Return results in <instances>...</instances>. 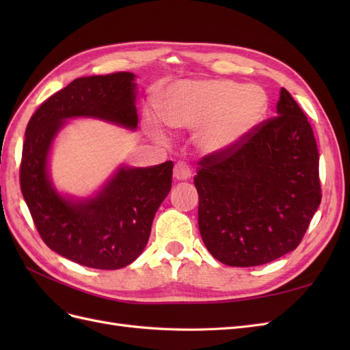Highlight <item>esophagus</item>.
<instances>
[{
    "label": "esophagus",
    "instance_id": "obj_1",
    "mask_svg": "<svg viewBox=\"0 0 350 350\" xmlns=\"http://www.w3.org/2000/svg\"><path fill=\"white\" fill-rule=\"evenodd\" d=\"M174 178L176 181H187V179L191 178V169L188 167V165L178 162L174 167Z\"/></svg>",
    "mask_w": 350,
    "mask_h": 350
}]
</instances>
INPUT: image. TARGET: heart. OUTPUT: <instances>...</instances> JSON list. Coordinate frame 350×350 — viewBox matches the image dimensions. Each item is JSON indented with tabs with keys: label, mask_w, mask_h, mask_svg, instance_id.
Masks as SVG:
<instances>
[{
	"label": "heart",
	"mask_w": 350,
	"mask_h": 350,
	"mask_svg": "<svg viewBox=\"0 0 350 350\" xmlns=\"http://www.w3.org/2000/svg\"><path fill=\"white\" fill-rule=\"evenodd\" d=\"M269 105L267 92L257 84L229 79L181 80L165 92L161 115L171 129H198L194 135L198 152L219 156L248 139Z\"/></svg>",
	"instance_id": "heart-1"
}]
</instances>
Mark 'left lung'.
Masks as SVG:
<instances>
[{
	"label": "left lung",
	"mask_w": 350,
	"mask_h": 350,
	"mask_svg": "<svg viewBox=\"0 0 350 350\" xmlns=\"http://www.w3.org/2000/svg\"><path fill=\"white\" fill-rule=\"evenodd\" d=\"M276 109L237 149L198 162L200 234L226 266H260L293 251L321 203L311 125L286 89Z\"/></svg>",
	"instance_id": "8db88e82"
}]
</instances>
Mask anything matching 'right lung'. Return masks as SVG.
<instances>
[{"label":"right lung","instance_id":"obj_1","mask_svg":"<svg viewBox=\"0 0 350 350\" xmlns=\"http://www.w3.org/2000/svg\"><path fill=\"white\" fill-rule=\"evenodd\" d=\"M134 80L126 71L76 79L40 105L25 133L20 187L39 235L52 251L92 269H122L143 252L171 191L174 163L121 165L96 194L81 198L55 188L49 153L67 120L96 118L135 130Z\"/></svg>","mask_w":350,"mask_h":350}]
</instances>
